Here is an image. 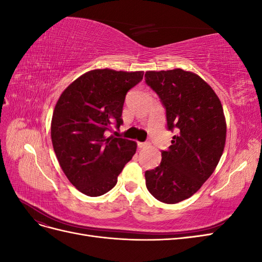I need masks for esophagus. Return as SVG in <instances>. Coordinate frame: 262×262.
<instances>
[{
  "mask_svg": "<svg viewBox=\"0 0 262 262\" xmlns=\"http://www.w3.org/2000/svg\"><path fill=\"white\" fill-rule=\"evenodd\" d=\"M147 146V143H143V142H139L138 143V147L141 149V148H145Z\"/></svg>",
  "mask_w": 262,
  "mask_h": 262,
  "instance_id": "esophagus-1",
  "label": "esophagus"
}]
</instances>
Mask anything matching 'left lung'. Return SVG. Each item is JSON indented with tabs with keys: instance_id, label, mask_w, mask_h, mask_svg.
<instances>
[{
	"instance_id": "obj_1",
	"label": "left lung",
	"mask_w": 262,
	"mask_h": 262,
	"mask_svg": "<svg viewBox=\"0 0 262 262\" xmlns=\"http://www.w3.org/2000/svg\"><path fill=\"white\" fill-rule=\"evenodd\" d=\"M145 82L166 108L171 145L162 162L145 171L146 188L155 199L173 204L194 194L209 179L223 154L226 121L212 87L190 71H147Z\"/></svg>"
}]
</instances>
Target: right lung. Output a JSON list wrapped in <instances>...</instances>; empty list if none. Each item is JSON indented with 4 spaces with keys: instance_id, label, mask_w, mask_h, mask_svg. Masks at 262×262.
Segmentation results:
<instances>
[{
    "instance_id": "add662e5",
    "label": "right lung",
    "mask_w": 262,
    "mask_h": 262,
    "mask_svg": "<svg viewBox=\"0 0 262 262\" xmlns=\"http://www.w3.org/2000/svg\"><path fill=\"white\" fill-rule=\"evenodd\" d=\"M143 71L92 70L63 91L51 120L54 153L67 178L78 191L98 196L112 190L137 152V142L106 137L123 120L125 94L143 78Z\"/></svg>"
}]
</instances>
